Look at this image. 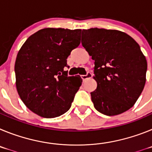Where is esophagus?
Instances as JSON below:
<instances>
[{"label": "esophagus", "instance_id": "1", "mask_svg": "<svg viewBox=\"0 0 152 152\" xmlns=\"http://www.w3.org/2000/svg\"><path fill=\"white\" fill-rule=\"evenodd\" d=\"M92 77V74H91V72H88L86 75H81V78H82L84 80H86V79L89 78V77Z\"/></svg>", "mask_w": 152, "mask_h": 152}]
</instances>
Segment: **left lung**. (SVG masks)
Instances as JSON below:
<instances>
[{
  "label": "left lung",
  "instance_id": "left-lung-1",
  "mask_svg": "<svg viewBox=\"0 0 152 152\" xmlns=\"http://www.w3.org/2000/svg\"><path fill=\"white\" fill-rule=\"evenodd\" d=\"M81 43L94 60L97 87L91 95L95 109L115 116L133 107L144 89L147 72L139 44L121 31L98 28L83 29Z\"/></svg>",
  "mask_w": 152,
  "mask_h": 152
}]
</instances>
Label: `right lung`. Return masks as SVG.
Segmentation results:
<instances>
[{"instance_id": "1", "label": "right lung", "mask_w": 152, "mask_h": 152, "mask_svg": "<svg viewBox=\"0 0 152 152\" xmlns=\"http://www.w3.org/2000/svg\"><path fill=\"white\" fill-rule=\"evenodd\" d=\"M81 29L45 28L26 39L15 62L16 85L24 104L45 118L66 113L82 79L68 76L67 58L80 43Z\"/></svg>"}]
</instances>
